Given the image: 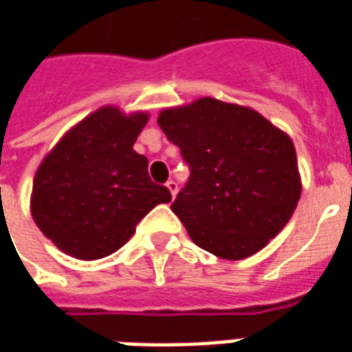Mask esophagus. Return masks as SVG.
<instances>
[{
	"instance_id": "esophagus-1",
	"label": "esophagus",
	"mask_w": 352,
	"mask_h": 352,
	"mask_svg": "<svg viewBox=\"0 0 352 352\" xmlns=\"http://www.w3.org/2000/svg\"><path fill=\"white\" fill-rule=\"evenodd\" d=\"M166 186H168V190H169V194H171V197H175L177 190H179V186H177L175 181H168V183H166Z\"/></svg>"
}]
</instances>
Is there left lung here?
I'll return each instance as SVG.
<instances>
[{"label":"left lung","mask_w":352,"mask_h":352,"mask_svg":"<svg viewBox=\"0 0 352 352\" xmlns=\"http://www.w3.org/2000/svg\"><path fill=\"white\" fill-rule=\"evenodd\" d=\"M158 124L190 166L171 210L199 248L239 261L285 228L302 181L283 130L248 106L210 96L166 108Z\"/></svg>","instance_id":"obj_1"}]
</instances>
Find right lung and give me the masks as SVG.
<instances>
[{
  "label": "right lung",
  "instance_id": "add662e5",
  "mask_svg": "<svg viewBox=\"0 0 352 352\" xmlns=\"http://www.w3.org/2000/svg\"><path fill=\"white\" fill-rule=\"evenodd\" d=\"M149 113L102 106L82 119L44 156L33 179L31 216L57 248L95 261L134 235L158 203L171 201L166 186L147 173L134 151Z\"/></svg>",
  "mask_w": 352,
  "mask_h": 352
}]
</instances>
